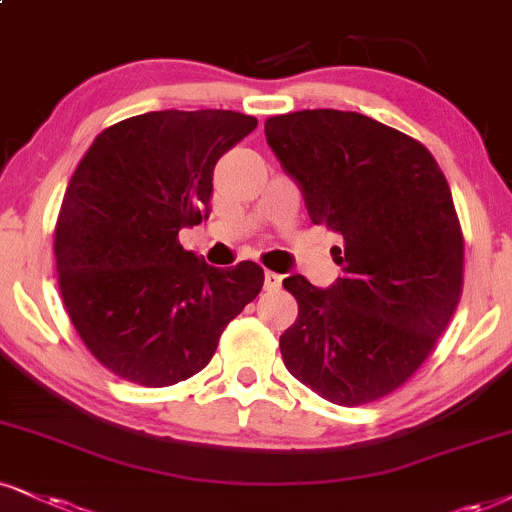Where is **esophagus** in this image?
I'll use <instances>...</instances> for the list:
<instances>
[{"label":"esophagus","instance_id":"34e87169","mask_svg":"<svg viewBox=\"0 0 512 512\" xmlns=\"http://www.w3.org/2000/svg\"><path fill=\"white\" fill-rule=\"evenodd\" d=\"M263 285H266L268 292H277V289L282 287V275L273 273V270H266V282H263Z\"/></svg>","mask_w":512,"mask_h":512}]
</instances>
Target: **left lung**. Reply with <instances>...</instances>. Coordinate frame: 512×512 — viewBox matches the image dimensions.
I'll list each match as a JSON object with an SVG mask.
<instances>
[{
	"instance_id": "8db88e82",
	"label": "left lung",
	"mask_w": 512,
	"mask_h": 512,
	"mask_svg": "<svg viewBox=\"0 0 512 512\" xmlns=\"http://www.w3.org/2000/svg\"><path fill=\"white\" fill-rule=\"evenodd\" d=\"M266 140L313 223L342 235V277L330 289L282 280L299 304L282 361L337 406L382 399L427 361L463 294L449 182L425 144L356 111L270 116Z\"/></svg>"
}]
</instances>
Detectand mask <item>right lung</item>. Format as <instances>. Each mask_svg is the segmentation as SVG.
<instances>
[{
	"label": "right lung",
	"mask_w": 512,
	"mask_h": 512,
	"mask_svg": "<svg viewBox=\"0 0 512 512\" xmlns=\"http://www.w3.org/2000/svg\"><path fill=\"white\" fill-rule=\"evenodd\" d=\"M256 125L223 109L142 113L99 132L75 168L54 235L61 299L121 380L170 387L197 375L261 292L254 261L213 268L178 239L208 216L220 156Z\"/></svg>",
	"instance_id": "add662e5"
}]
</instances>
